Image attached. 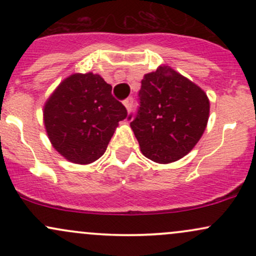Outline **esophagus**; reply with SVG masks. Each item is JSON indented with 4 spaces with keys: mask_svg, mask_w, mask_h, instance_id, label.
Masks as SVG:
<instances>
[{
    "mask_svg": "<svg viewBox=\"0 0 256 256\" xmlns=\"http://www.w3.org/2000/svg\"><path fill=\"white\" fill-rule=\"evenodd\" d=\"M124 106L126 107L128 112H130L132 110V106H134V98H128L124 101Z\"/></svg>",
    "mask_w": 256,
    "mask_h": 256,
    "instance_id": "esophagus-1",
    "label": "esophagus"
}]
</instances>
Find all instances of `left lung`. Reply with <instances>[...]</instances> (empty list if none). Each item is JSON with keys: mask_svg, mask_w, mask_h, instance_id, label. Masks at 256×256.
<instances>
[{"mask_svg": "<svg viewBox=\"0 0 256 256\" xmlns=\"http://www.w3.org/2000/svg\"><path fill=\"white\" fill-rule=\"evenodd\" d=\"M137 112L128 116L146 158L170 164L186 155L204 134L210 116L204 91L170 67L142 79Z\"/></svg>", "mask_w": 256, "mask_h": 256, "instance_id": "1", "label": "left lung"}]
</instances>
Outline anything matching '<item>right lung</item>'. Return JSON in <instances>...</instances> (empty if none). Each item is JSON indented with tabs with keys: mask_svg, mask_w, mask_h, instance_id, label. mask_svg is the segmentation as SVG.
Listing matches in <instances>:
<instances>
[{
	"mask_svg": "<svg viewBox=\"0 0 256 256\" xmlns=\"http://www.w3.org/2000/svg\"><path fill=\"white\" fill-rule=\"evenodd\" d=\"M125 106L112 86L94 73L72 74L44 106V125L52 146L74 164H90L104 154Z\"/></svg>",
	"mask_w": 256,
	"mask_h": 256,
	"instance_id": "add662e5",
	"label": "right lung"
}]
</instances>
